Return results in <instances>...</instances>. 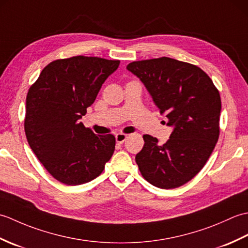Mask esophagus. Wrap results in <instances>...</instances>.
I'll return each mask as SVG.
<instances>
[{"instance_id": "1", "label": "esophagus", "mask_w": 248, "mask_h": 248, "mask_svg": "<svg viewBox=\"0 0 248 248\" xmlns=\"http://www.w3.org/2000/svg\"><path fill=\"white\" fill-rule=\"evenodd\" d=\"M127 138H128V135L124 134V133H118V134L115 135L116 141H117V143H119V144H123L124 141L127 140Z\"/></svg>"}]
</instances>
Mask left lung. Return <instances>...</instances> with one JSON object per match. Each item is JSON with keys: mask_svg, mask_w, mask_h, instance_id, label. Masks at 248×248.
<instances>
[{"mask_svg": "<svg viewBox=\"0 0 248 248\" xmlns=\"http://www.w3.org/2000/svg\"><path fill=\"white\" fill-rule=\"evenodd\" d=\"M127 69L144 83L173 128L163 145L143 136L144 147L135 156L141 176L160 188L181 186L202 170L218 140L217 88L199 67L170 57L132 62Z\"/></svg>", "mask_w": 248, "mask_h": 248, "instance_id": "8db88e82", "label": "left lung"}]
</instances>
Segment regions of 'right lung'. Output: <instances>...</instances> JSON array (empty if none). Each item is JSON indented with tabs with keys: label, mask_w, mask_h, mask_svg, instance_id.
I'll use <instances>...</instances> for the list:
<instances>
[{
	"label": "right lung",
	"mask_w": 248,
	"mask_h": 248,
	"mask_svg": "<svg viewBox=\"0 0 248 248\" xmlns=\"http://www.w3.org/2000/svg\"><path fill=\"white\" fill-rule=\"evenodd\" d=\"M119 62L83 55L56 60L29 89L26 140L50 175L67 186L93 180L114 154V135L94 134L78 119Z\"/></svg>",
	"instance_id": "obj_1"
}]
</instances>
